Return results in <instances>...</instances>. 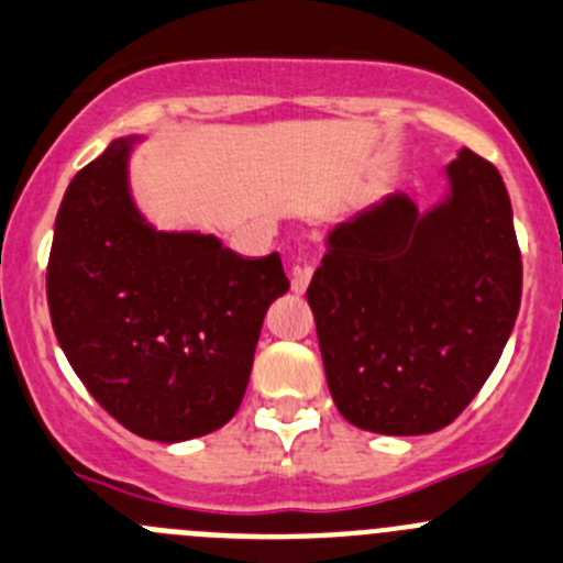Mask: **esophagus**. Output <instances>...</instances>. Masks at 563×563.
Wrapping results in <instances>:
<instances>
[{
	"mask_svg": "<svg viewBox=\"0 0 563 563\" xmlns=\"http://www.w3.org/2000/svg\"><path fill=\"white\" fill-rule=\"evenodd\" d=\"M312 273H314L312 265H307V262H298V265L292 267V292H298V296H301V292H307L309 282H312Z\"/></svg>",
	"mask_w": 563,
	"mask_h": 563,
	"instance_id": "obj_1",
	"label": "esophagus"
}]
</instances>
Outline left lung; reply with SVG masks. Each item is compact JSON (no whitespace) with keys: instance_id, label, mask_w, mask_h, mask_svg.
<instances>
[{"instance_id":"1","label":"left lung","mask_w":563,"mask_h":563,"mask_svg":"<svg viewBox=\"0 0 563 563\" xmlns=\"http://www.w3.org/2000/svg\"><path fill=\"white\" fill-rule=\"evenodd\" d=\"M451 198L420 216L395 192L340 223L309 282L336 409L356 428L417 437L478 395L519 312L511 201L489 159L462 148Z\"/></svg>"}]
</instances>
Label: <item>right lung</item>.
<instances>
[{"label": "right lung", "instance_id": "add662e5", "mask_svg": "<svg viewBox=\"0 0 563 563\" xmlns=\"http://www.w3.org/2000/svg\"><path fill=\"white\" fill-rule=\"evenodd\" d=\"M118 137L68 185L46 301L79 382L154 442L218 431L240 409L267 307L290 290L278 254L245 260L212 234L157 232L132 205Z\"/></svg>", "mask_w": 563, "mask_h": 563}]
</instances>
